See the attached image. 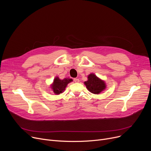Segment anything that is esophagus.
I'll return each instance as SVG.
<instances>
[{
    "instance_id": "esophagus-1",
    "label": "esophagus",
    "mask_w": 151,
    "mask_h": 151,
    "mask_svg": "<svg viewBox=\"0 0 151 151\" xmlns=\"http://www.w3.org/2000/svg\"><path fill=\"white\" fill-rule=\"evenodd\" d=\"M73 81H74L75 83H79V79H78V78H75V79H73Z\"/></svg>"
}]
</instances>
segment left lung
Listing matches in <instances>:
<instances>
[{"mask_svg":"<svg viewBox=\"0 0 151 151\" xmlns=\"http://www.w3.org/2000/svg\"><path fill=\"white\" fill-rule=\"evenodd\" d=\"M88 80L84 82L89 92L93 94H99L106 88V85L103 80L98 78L95 74L91 73L88 75Z\"/></svg>","mask_w":151,"mask_h":151,"instance_id":"8db88e82","label":"left lung"}]
</instances>
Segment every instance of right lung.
<instances>
[{"instance_id":"right-lung-1","label":"right lung","mask_w":151,"mask_h":151,"mask_svg":"<svg viewBox=\"0 0 151 151\" xmlns=\"http://www.w3.org/2000/svg\"><path fill=\"white\" fill-rule=\"evenodd\" d=\"M72 81L73 79L68 78L60 79L59 77H56L53 80V84L51 85V88L53 90L55 94L59 95L64 91L67 84Z\"/></svg>"}]
</instances>
